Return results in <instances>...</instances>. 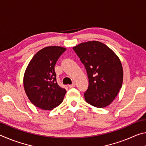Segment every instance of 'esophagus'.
<instances>
[{"label": "esophagus", "mask_w": 146, "mask_h": 146, "mask_svg": "<svg viewBox=\"0 0 146 146\" xmlns=\"http://www.w3.org/2000/svg\"><path fill=\"white\" fill-rule=\"evenodd\" d=\"M75 82H73L72 84H70V85H68V86H69V88H74L75 86Z\"/></svg>", "instance_id": "esophagus-1"}]
</instances>
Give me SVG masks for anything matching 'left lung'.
Returning <instances> with one entry per match:
<instances>
[{"instance_id": "left-lung-1", "label": "left lung", "mask_w": 146, "mask_h": 146, "mask_svg": "<svg viewBox=\"0 0 146 146\" xmlns=\"http://www.w3.org/2000/svg\"><path fill=\"white\" fill-rule=\"evenodd\" d=\"M73 49L87 71L89 86L84 93L86 101L98 108L109 106L122 88L123 69L120 59L98 41L81 43Z\"/></svg>"}]
</instances>
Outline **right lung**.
I'll use <instances>...</instances> for the list:
<instances>
[{
  "instance_id": "1",
  "label": "right lung",
  "mask_w": 146,
  "mask_h": 146,
  "mask_svg": "<svg viewBox=\"0 0 146 146\" xmlns=\"http://www.w3.org/2000/svg\"><path fill=\"white\" fill-rule=\"evenodd\" d=\"M66 50L48 46L38 51L29 62L24 76V88L31 102L44 110H52L62 102L66 91L56 82L55 66Z\"/></svg>"
}]
</instances>
